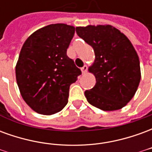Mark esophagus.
Wrapping results in <instances>:
<instances>
[{"instance_id":"obj_1","label":"esophagus","mask_w":152,"mask_h":152,"mask_svg":"<svg viewBox=\"0 0 152 152\" xmlns=\"http://www.w3.org/2000/svg\"><path fill=\"white\" fill-rule=\"evenodd\" d=\"M87 69H88V66H86V65L83 66L82 68H81V72H82V74H86V72H87Z\"/></svg>"}]
</instances>
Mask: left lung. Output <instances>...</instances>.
I'll use <instances>...</instances> for the list:
<instances>
[{
  "instance_id": "left-lung-1",
  "label": "left lung",
  "mask_w": 152,
  "mask_h": 152,
  "mask_svg": "<svg viewBox=\"0 0 152 152\" xmlns=\"http://www.w3.org/2000/svg\"><path fill=\"white\" fill-rule=\"evenodd\" d=\"M76 31L95 54L89 72L95 76L96 84L85 92L87 101L102 111L124 107L141 80L139 58L130 40L111 25L76 27Z\"/></svg>"
}]
</instances>
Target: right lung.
Returning <instances> with one entry per match:
<instances>
[{
  "instance_id": "1",
  "label": "right lung",
  "mask_w": 152,
  "mask_h": 152,
  "mask_svg": "<svg viewBox=\"0 0 152 152\" xmlns=\"http://www.w3.org/2000/svg\"><path fill=\"white\" fill-rule=\"evenodd\" d=\"M73 26L56 23L33 32L22 47L15 66L23 99L33 111L53 115L68 102L70 86L81 71L66 55Z\"/></svg>"
}]
</instances>
